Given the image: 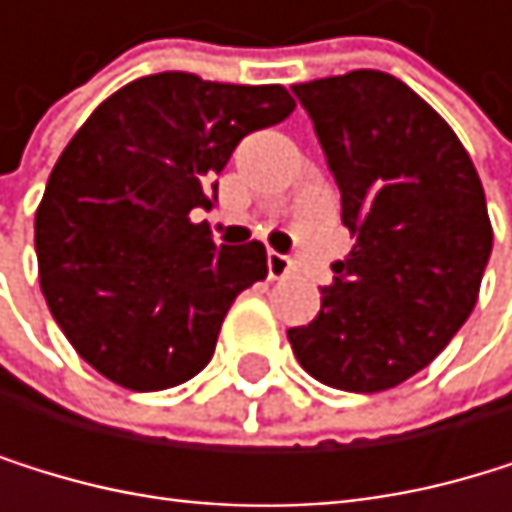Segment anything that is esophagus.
<instances>
[{
    "instance_id": "obj_1",
    "label": "esophagus",
    "mask_w": 512,
    "mask_h": 512,
    "mask_svg": "<svg viewBox=\"0 0 512 512\" xmlns=\"http://www.w3.org/2000/svg\"><path fill=\"white\" fill-rule=\"evenodd\" d=\"M267 273H270V279H285L291 273V261L279 251H267Z\"/></svg>"
}]
</instances>
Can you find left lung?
Instances as JSON below:
<instances>
[{"label":"left lung","instance_id":"8db88e82","mask_svg":"<svg viewBox=\"0 0 512 512\" xmlns=\"http://www.w3.org/2000/svg\"><path fill=\"white\" fill-rule=\"evenodd\" d=\"M294 94L356 245L288 341L319 384L381 393L427 368L473 313L495 239L485 190L458 134L402 79L353 70Z\"/></svg>","mask_w":512,"mask_h":512}]
</instances>
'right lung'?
I'll list each match as a JSON object with an SVG mask.
<instances>
[{
  "instance_id": "add662e5",
  "label": "right lung",
  "mask_w": 512,
  "mask_h": 512,
  "mask_svg": "<svg viewBox=\"0 0 512 512\" xmlns=\"http://www.w3.org/2000/svg\"><path fill=\"white\" fill-rule=\"evenodd\" d=\"M291 110L282 85L156 73L73 134L36 208V258L54 322L97 375L153 393L208 365L239 291L267 276V248H218L190 214L211 208L242 137Z\"/></svg>"
}]
</instances>
